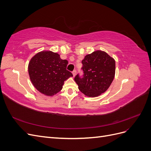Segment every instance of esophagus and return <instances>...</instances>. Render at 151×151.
<instances>
[{"label":"esophagus","instance_id":"34e87169","mask_svg":"<svg viewBox=\"0 0 151 151\" xmlns=\"http://www.w3.org/2000/svg\"><path fill=\"white\" fill-rule=\"evenodd\" d=\"M72 74H73V76H75L76 75V70H74L72 71Z\"/></svg>","mask_w":151,"mask_h":151}]
</instances>
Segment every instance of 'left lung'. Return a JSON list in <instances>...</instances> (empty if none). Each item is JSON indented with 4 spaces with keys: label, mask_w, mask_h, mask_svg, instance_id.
I'll return each mask as SVG.
<instances>
[{
    "label": "left lung",
    "mask_w": 151,
    "mask_h": 151,
    "mask_svg": "<svg viewBox=\"0 0 151 151\" xmlns=\"http://www.w3.org/2000/svg\"><path fill=\"white\" fill-rule=\"evenodd\" d=\"M83 77L74 78L82 93L89 97H96L111 85L115 74V61L105 52L97 50L85 56L82 60Z\"/></svg>",
    "instance_id": "obj_1"
}]
</instances>
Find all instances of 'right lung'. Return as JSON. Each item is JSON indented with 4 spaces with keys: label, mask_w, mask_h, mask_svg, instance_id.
Instances as JSON below:
<instances>
[{
    "label": "right lung",
    "mask_w": 151,
    "mask_h": 151,
    "mask_svg": "<svg viewBox=\"0 0 151 151\" xmlns=\"http://www.w3.org/2000/svg\"><path fill=\"white\" fill-rule=\"evenodd\" d=\"M68 61L51 51H42L31 58L28 65L30 80L41 93L52 96L60 91L64 81L73 75L67 70Z\"/></svg>",
    "instance_id": "1"
}]
</instances>
